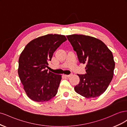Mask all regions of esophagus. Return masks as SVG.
Instances as JSON below:
<instances>
[{"label": "esophagus", "instance_id": "obj_1", "mask_svg": "<svg viewBox=\"0 0 127 127\" xmlns=\"http://www.w3.org/2000/svg\"><path fill=\"white\" fill-rule=\"evenodd\" d=\"M72 75H73L72 74H70V75H65V76L67 77H71V76H72Z\"/></svg>", "mask_w": 127, "mask_h": 127}]
</instances>
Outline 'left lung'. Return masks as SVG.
Listing matches in <instances>:
<instances>
[{
  "label": "left lung",
  "instance_id": "1",
  "mask_svg": "<svg viewBox=\"0 0 127 127\" xmlns=\"http://www.w3.org/2000/svg\"><path fill=\"white\" fill-rule=\"evenodd\" d=\"M66 36L79 62L86 64V74H78L80 82L75 91L87 98L99 96L113 78L115 63L112 52L102 41L94 37L78 34Z\"/></svg>",
  "mask_w": 127,
  "mask_h": 127
}]
</instances>
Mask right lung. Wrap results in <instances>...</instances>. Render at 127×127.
Returning <instances> with one entry per match:
<instances>
[{"label": "right lung", "instance_id": "add662e5", "mask_svg": "<svg viewBox=\"0 0 127 127\" xmlns=\"http://www.w3.org/2000/svg\"><path fill=\"white\" fill-rule=\"evenodd\" d=\"M66 36L47 34L26 45L19 58L18 73L28 97L34 101H49L57 94L61 75L48 71V61Z\"/></svg>", "mask_w": 127, "mask_h": 127}]
</instances>
